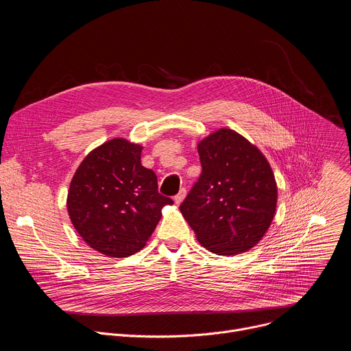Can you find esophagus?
<instances>
[{
    "label": "esophagus",
    "instance_id": "1",
    "mask_svg": "<svg viewBox=\"0 0 351 351\" xmlns=\"http://www.w3.org/2000/svg\"><path fill=\"white\" fill-rule=\"evenodd\" d=\"M186 194H187V191H186V189L184 187H182L180 189V191L173 197V199H175V203L179 206L182 202H183V199H184V197H186Z\"/></svg>",
    "mask_w": 351,
    "mask_h": 351
}]
</instances>
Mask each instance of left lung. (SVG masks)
Listing matches in <instances>:
<instances>
[{
    "instance_id": "left-lung-1",
    "label": "left lung",
    "mask_w": 351,
    "mask_h": 351,
    "mask_svg": "<svg viewBox=\"0 0 351 351\" xmlns=\"http://www.w3.org/2000/svg\"><path fill=\"white\" fill-rule=\"evenodd\" d=\"M203 172L180 211L211 253L232 256L254 247L276 210L274 172L260 149L230 129L198 143Z\"/></svg>"
}]
</instances>
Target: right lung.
Instances as JSON below:
<instances>
[{
  "label": "right lung",
  "instance_id": "add662e5",
  "mask_svg": "<svg viewBox=\"0 0 351 351\" xmlns=\"http://www.w3.org/2000/svg\"><path fill=\"white\" fill-rule=\"evenodd\" d=\"M141 149L112 138L79 165L68 191V213L82 239L104 256L122 258L141 250L173 204L158 193L154 171L141 165Z\"/></svg>",
  "mask_w": 351,
  "mask_h": 351
}]
</instances>
